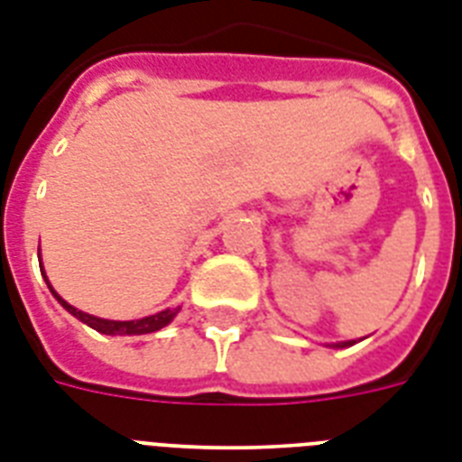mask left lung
I'll return each mask as SVG.
<instances>
[{
  "instance_id": "obj_1",
  "label": "left lung",
  "mask_w": 462,
  "mask_h": 462,
  "mask_svg": "<svg viewBox=\"0 0 462 462\" xmlns=\"http://www.w3.org/2000/svg\"><path fill=\"white\" fill-rule=\"evenodd\" d=\"M355 340H345V343H330V347H350Z\"/></svg>"
}]
</instances>
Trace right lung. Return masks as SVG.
Returning a JSON list of instances; mask_svg holds the SVG:
<instances>
[{
  "label": "right lung",
  "instance_id": "1",
  "mask_svg": "<svg viewBox=\"0 0 462 462\" xmlns=\"http://www.w3.org/2000/svg\"><path fill=\"white\" fill-rule=\"evenodd\" d=\"M38 259H40V249H38ZM40 273H42V278H45L47 288H50V292L54 295V300L67 309L69 314L76 316L79 321H83L86 326L97 330V333H105V336H143V333H155V330L165 328L167 323H172L174 316L180 314V307H174V309H162V311H158V314L143 316V319H134V321H112V319H100V316L86 314V311H81V309L71 307L67 300H61V297L57 295V290H54L52 285H50V281H47L45 268L42 266H40Z\"/></svg>",
  "mask_w": 462,
  "mask_h": 462
}]
</instances>
